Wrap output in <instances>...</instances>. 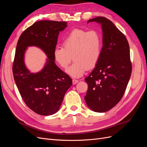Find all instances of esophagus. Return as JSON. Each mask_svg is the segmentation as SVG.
I'll list each match as a JSON object with an SVG mask.
<instances>
[{"instance_id":"34e87169","label":"esophagus","mask_w":147,"mask_h":147,"mask_svg":"<svg viewBox=\"0 0 147 147\" xmlns=\"http://www.w3.org/2000/svg\"><path fill=\"white\" fill-rule=\"evenodd\" d=\"M78 82V80H75V79H73V80H72V83H73V84H77Z\"/></svg>"}]
</instances>
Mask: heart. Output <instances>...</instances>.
Returning a JSON list of instances; mask_svg holds the SVG:
<instances>
[{"label":"heart","instance_id":"heart-1","mask_svg":"<svg viewBox=\"0 0 147 147\" xmlns=\"http://www.w3.org/2000/svg\"><path fill=\"white\" fill-rule=\"evenodd\" d=\"M63 47H57L53 51L56 63L61 68L67 69L72 62L74 64L67 70L71 77H80L87 69L94 68L100 59L102 39L99 32L75 29L65 37Z\"/></svg>","mask_w":147,"mask_h":147}]
</instances>
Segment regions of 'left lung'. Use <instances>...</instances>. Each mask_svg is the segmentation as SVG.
<instances>
[{"label": "left lung", "mask_w": 147, "mask_h": 147, "mask_svg": "<svg viewBox=\"0 0 147 147\" xmlns=\"http://www.w3.org/2000/svg\"><path fill=\"white\" fill-rule=\"evenodd\" d=\"M101 25L102 48L100 59L84 80L88 107L96 112L112 109L121 99L129 80L132 65L127 39L110 20L98 16L88 20Z\"/></svg>", "instance_id": "8db88e82"}]
</instances>
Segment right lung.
<instances>
[{
	"label": "right lung",
	"mask_w": 147,
	"mask_h": 147,
	"mask_svg": "<svg viewBox=\"0 0 147 147\" xmlns=\"http://www.w3.org/2000/svg\"><path fill=\"white\" fill-rule=\"evenodd\" d=\"M67 24L65 21H37L22 33L17 43L13 64L16 84L28 107L43 116L59 110L66 91L72 85V79L56 65L53 57L59 34ZM32 46L40 48L47 56L44 68L37 73H31L24 63L25 51Z\"/></svg>",
	"instance_id": "obj_1"
}]
</instances>
